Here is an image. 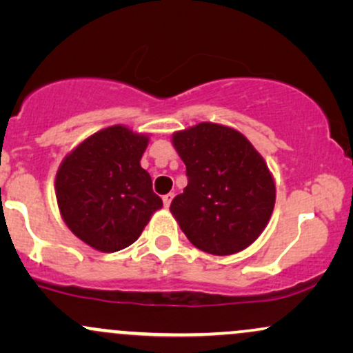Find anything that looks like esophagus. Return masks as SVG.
Returning <instances> with one entry per match:
<instances>
[{"instance_id": "obj_1", "label": "esophagus", "mask_w": 353, "mask_h": 353, "mask_svg": "<svg viewBox=\"0 0 353 353\" xmlns=\"http://www.w3.org/2000/svg\"><path fill=\"white\" fill-rule=\"evenodd\" d=\"M172 199H174V194H172V192L165 194V196L163 197V202H164V205H165V208H169V205H171Z\"/></svg>"}]
</instances>
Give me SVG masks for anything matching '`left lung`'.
Segmentation results:
<instances>
[{"instance_id":"8db88e82","label":"left lung","mask_w":353,"mask_h":353,"mask_svg":"<svg viewBox=\"0 0 353 353\" xmlns=\"http://www.w3.org/2000/svg\"><path fill=\"white\" fill-rule=\"evenodd\" d=\"M188 185L171 212L194 245L214 255L249 247L269 222L275 184L254 145L236 129L201 123L176 132Z\"/></svg>"}]
</instances>
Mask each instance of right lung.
Listing matches in <instances>:
<instances>
[{
    "label": "right lung",
    "instance_id": "add662e5",
    "mask_svg": "<svg viewBox=\"0 0 353 353\" xmlns=\"http://www.w3.org/2000/svg\"><path fill=\"white\" fill-rule=\"evenodd\" d=\"M148 137L111 125L83 141L56 174V199L74 236L101 252L137 241L163 199L139 161Z\"/></svg>",
    "mask_w": 353,
    "mask_h": 353
}]
</instances>
